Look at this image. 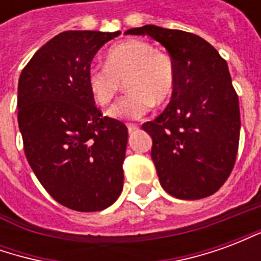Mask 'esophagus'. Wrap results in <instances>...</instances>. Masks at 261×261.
I'll return each instance as SVG.
<instances>
[{"instance_id": "obj_1", "label": "esophagus", "mask_w": 261, "mask_h": 261, "mask_svg": "<svg viewBox=\"0 0 261 261\" xmlns=\"http://www.w3.org/2000/svg\"><path fill=\"white\" fill-rule=\"evenodd\" d=\"M127 128H128V133H134V131H137L138 130V125L137 124H128L127 125Z\"/></svg>"}]
</instances>
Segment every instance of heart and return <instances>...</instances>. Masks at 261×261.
Returning <instances> with one entry per match:
<instances>
[{
  "label": "heart",
  "instance_id": "heart-1",
  "mask_svg": "<svg viewBox=\"0 0 261 261\" xmlns=\"http://www.w3.org/2000/svg\"><path fill=\"white\" fill-rule=\"evenodd\" d=\"M125 82L130 92L109 109L113 119H140L155 105L169 100L176 88V65L169 54L144 40L114 44L106 54V65H92L86 84L100 106L113 102Z\"/></svg>",
  "mask_w": 261,
  "mask_h": 261
}]
</instances>
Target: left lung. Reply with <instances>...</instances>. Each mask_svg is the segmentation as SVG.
Returning <instances> with one entry per match:
<instances>
[{
    "label": "left lung",
    "mask_w": 261,
    "mask_h": 261,
    "mask_svg": "<svg viewBox=\"0 0 261 261\" xmlns=\"http://www.w3.org/2000/svg\"><path fill=\"white\" fill-rule=\"evenodd\" d=\"M125 35L152 37L176 65L169 105L142 124L152 137L151 156L161 186L181 200L211 196L233 169L241 134L239 99L226 61L189 32L145 25Z\"/></svg>",
    "instance_id": "left-lung-1"
}]
</instances>
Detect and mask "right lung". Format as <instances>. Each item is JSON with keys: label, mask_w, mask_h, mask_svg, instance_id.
Listing matches in <instances>:
<instances>
[{"label": "right lung", "mask_w": 261, "mask_h": 261, "mask_svg": "<svg viewBox=\"0 0 261 261\" xmlns=\"http://www.w3.org/2000/svg\"><path fill=\"white\" fill-rule=\"evenodd\" d=\"M120 32L67 31L37 50L18 84V123L32 170L54 200L93 213L123 190L128 131L103 117L86 74L95 54Z\"/></svg>", "instance_id": "obj_1"}]
</instances>
